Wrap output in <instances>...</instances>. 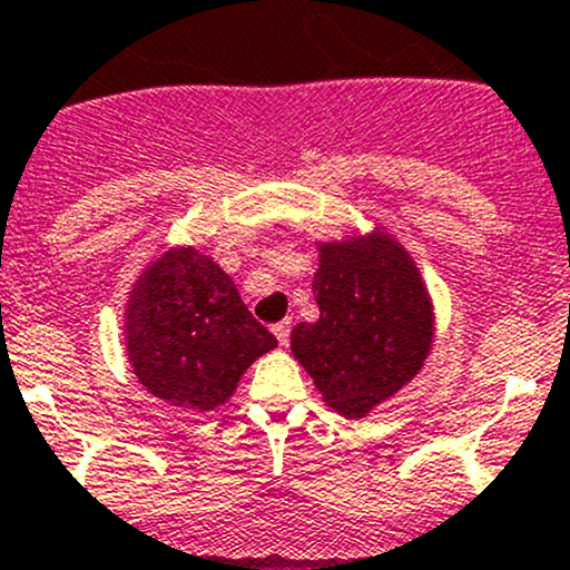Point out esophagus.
<instances>
[{"instance_id": "1", "label": "esophagus", "mask_w": 570, "mask_h": 570, "mask_svg": "<svg viewBox=\"0 0 570 570\" xmlns=\"http://www.w3.org/2000/svg\"><path fill=\"white\" fill-rule=\"evenodd\" d=\"M273 335H275V338H278V344H281V346L289 344V335H292V320H281V322H275V325H273Z\"/></svg>"}]
</instances>
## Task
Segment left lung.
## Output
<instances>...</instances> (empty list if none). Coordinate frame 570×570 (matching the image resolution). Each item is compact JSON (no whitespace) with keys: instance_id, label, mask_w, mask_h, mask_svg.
<instances>
[{"instance_id":"1","label":"left lung","mask_w":570,"mask_h":570,"mask_svg":"<svg viewBox=\"0 0 570 570\" xmlns=\"http://www.w3.org/2000/svg\"><path fill=\"white\" fill-rule=\"evenodd\" d=\"M320 320L292 331V355L341 415H365L421 371L431 303L421 273L391 237L322 245Z\"/></svg>"}]
</instances>
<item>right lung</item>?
Masks as SVG:
<instances>
[{
	"mask_svg": "<svg viewBox=\"0 0 570 570\" xmlns=\"http://www.w3.org/2000/svg\"><path fill=\"white\" fill-rule=\"evenodd\" d=\"M125 331L141 385L194 412L224 404L243 371L278 344L235 281L194 248L169 250L141 275Z\"/></svg>",
	"mask_w": 570,
	"mask_h": 570,
	"instance_id": "1",
	"label": "right lung"
}]
</instances>
